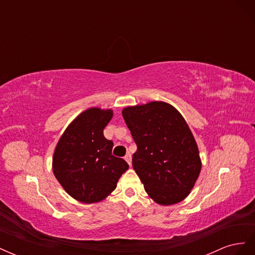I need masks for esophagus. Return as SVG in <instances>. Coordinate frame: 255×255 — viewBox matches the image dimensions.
I'll use <instances>...</instances> for the list:
<instances>
[{
	"label": "esophagus",
	"mask_w": 255,
	"mask_h": 255,
	"mask_svg": "<svg viewBox=\"0 0 255 255\" xmlns=\"http://www.w3.org/2000/svg\"><path fill=\"white\" fill-rule=\"evenodd\" d=\"M125 159L128 161V164L130 166L132 165V155H130L129 153H128L127 155H126V157H125Z\"/></svg>",
	"instance_id": "1"
}]
</instances>
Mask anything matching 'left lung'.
I'll use <instances>...</instances> for the list:
<instances>
[{
  "instance_id": "obj_1",
  "label": "left lung",
  "mask_w": 255,
  "mask_h": 255,
  "mask_svg": "<svg viewBox=\"0 0 255 255\" xmlns=\"http://www.w3.org/2000/svg\"><path fill=\"white\" fill-rule=\"evenodd\" d=\"M122 116L137 144L132 163L146 194L160 205L183 201L202 167L196 139L183 116L163 101L125 107Z\"/></svg>"
}]
</instances>
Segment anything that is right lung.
<instances>
[{
    "mask_svg": "<svg viewBox=\"0 0 255 255\" xmlns=\"http://www.w3.org/2000/svg\"><path fill=\"white\" fill-rule=\"evenodd\" d=\"M113 110L90 107L67 127L55 146L52 168L68 195L82 203L101 202L117 187L128 165L112 154L114 142L103 129Z\"/></svg>",
    "mask_w": 255,
    "mask_h": 255,
    "instance_id": "1",
    "label": "right lung"
}]
</instances>
